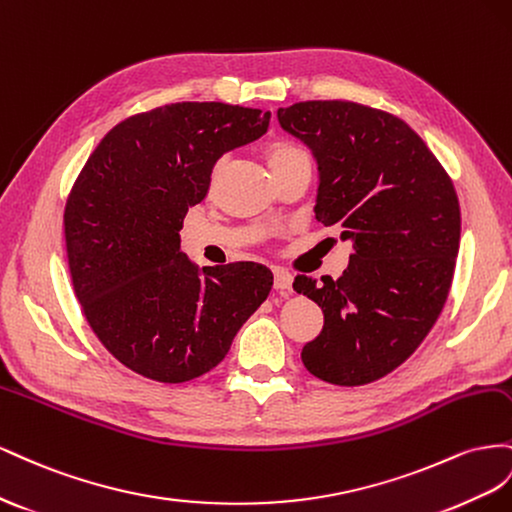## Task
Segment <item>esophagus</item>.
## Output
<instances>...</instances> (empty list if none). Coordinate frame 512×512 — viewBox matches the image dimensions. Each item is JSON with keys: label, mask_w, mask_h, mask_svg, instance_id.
Returning a JSON list of instances; mask_svg holds the SVG:
<instances>
[{"label": "esophagus", "mask_w": 512, "mask_h": 512, "mask_svg": "<svg viewBox=\"0 0 512 512\" xmlns=\"http://www.w3.org/2000/svg\"><path fill=\"white\" fill-rule=\"evenodd\" d=\"M291 285H294V276H291L287 270L276 268L274 270V287L279 291H291Z\"/></svg>", "instance_id": "1"}]
</instances>
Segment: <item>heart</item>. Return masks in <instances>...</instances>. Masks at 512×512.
<instances>
[{"label": "heart", "instance_id": "1", "mask_svg": "<svg viewBox=\"0 0 512 512\" xmlns=\"http://www.w3.org/2000/svg\"><path fill=\"white\" fill-rule=\"evenodd\" d=\"M296 154H302L298 148H294V145L289 143H274L268 148V165H276L281 163V160L289 158V156H296Z\"/></svg>", "mask_w": 512, "mask_h": 512}]
</instances>
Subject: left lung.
Instances as JSON below:
<instances>
[{
  "label": "left lung",
  "instance_id": "1",
  "mask_svg": "<svg viewBox=\"0 0 512 512\" xmlns=\"http://www.w3.org/2000/svg\"><path fill=\"white\" fill-rule=\"evenodd\" d=\"M276 118L317 163L315 216L354 246L341 279L294 283L324 311L302 362L337 386L375 382L416 352L444 309L461 238L455 186L425 141L386 111L309 100Z\"/></svg>",
  "mask_w": 512,
  "mask_h": 512
}]
</instances>
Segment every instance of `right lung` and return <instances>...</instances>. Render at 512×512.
<instances>
[{"instance_id":"right-lung-1","label":"right lung","mask_w":512,"mask_h":512,"mask_svg":"<svg viewBox=\"0 0 512 512\" xmlns=\"http://www.w3.org/2000/svg\"><path fill=\"white\" fill-rule=\"evenodd\" d=\"M270 111L175 102L111 128L64 212L77 298L124 367L163 384L214 369L272 289L255 261L199 268L180 248L188 208L223 154L268 133Z\"/></svg>"}]
</instances>
